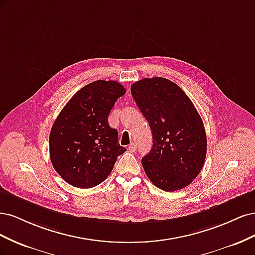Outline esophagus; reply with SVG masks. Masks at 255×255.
I'll use <instances>...</instances> for the list:
<instances>
[{
	"label": "esophagus",
	"mask_w": 255,
	"mask_h": 255,
	"mask_svg": "<svg viewBox=\"0 0 255 255\" xmlns=\"http://www.w3.org/2000/svg\"><path fill=\"white\" fill-rule=\"evenodd\" d=\"M128 150L130 151V152H135L136 150H137V144L136 143H130L129 145H128Z\"/></svg>",
	"instance_id": "1"
}]
</instances>
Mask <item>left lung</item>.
Masks as SVG:
<instances>
[{"label": "left lung", "mask_w": 255, "mask_h": 255, "mask_svg": "<svg viewBox=\"0 0 255 255\" xmlns=\"http://www.w3.org/2000/svg\"><path fill=\"white\" fill-rule=\"evenodd\" d=\"M130 94L153 135L152 149L141 159L146 176L166 191L188 186L206 156V134L196 107L175 83L165 78L138 81L130 86Z\"/></svg>", "instance_id": "1"}]
</instances>
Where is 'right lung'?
Here are the masks:
<instances>
[{"instance_id": "1", "label": "right lung", "mask_w": 255, "mask_h": 255, "mask_svg": "<svg viewBox=\"0 0 255 255\" xmlns=\"http://www.w3.org/2000/svg\"><path fill=\"white\" fill-rule=\"evenodd\" d=\"M127 92L116 81H95L69 100L50 133V158L56 172L74 187L101 184L127 149L118 132L110 127L109 115Z\"/></svg>"}]
</instances>
